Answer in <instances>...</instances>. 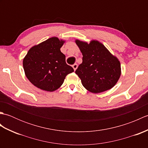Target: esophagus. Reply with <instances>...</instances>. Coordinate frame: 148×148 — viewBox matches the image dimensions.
I'll list each match as a JSON object with an SVG mask.
<instances>
[{
    "mask_svg": "<svg viewBox=\"0 0 148 148\" xmlns=\"http://www.w3.org/2000/svg\"><path fill=\"white\" fill-rule=\"evenodd\" d=\"M72 67H73L74 71H76V69L77 68V64H74V65H72Z\"/></svg>",
    "mask_w": 148,
    "mask_h": 148,
    "instance_id": "1",
    "label": "esophagus"
}]
</instances>
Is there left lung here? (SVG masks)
<instances>
[{"label": "left lung", "instance_id": "left-lung-1", "mask_svg": "<svg viewBox=\"0 0 148 148\" xmlns=\"http://www.w3.org/2000/svg\"><path fill=\"white\" fill-rule=\"evenodd\" d=\"M83 55V62L76 71L81 83L89 92L98 93L112 88L121 75L120 62L102 43L76 40Z\"/></svg>", "mask_w": 148, "mask_h": 148}]
</instances>
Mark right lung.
<instances>
[{"label": "right lung", "instance_id": "1", "mask_svg": "<svg viewBox=\"0 0 148 148\" xmlns=\"http://www.w3.org/2000/svg\"><path fill=\"white\" fill-rule=\"evenodd\" d=\"M64 42L51 37L31 48L24 58L26 76L38 88L53 92L62 86L67 74L74 72L60 51Z\"/></svg>", "mask_w": 148, "mask_h": 148}]
</instances>
